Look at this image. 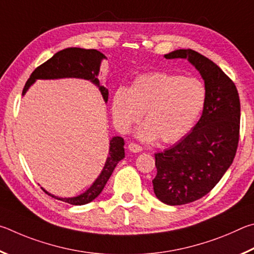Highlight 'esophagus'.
I'll use <instances>...</instances> for the list:
<instances>
[{"label": "esophagus", "instance_id": "34e87169", "mask_svg": "<svg viewBox=\"0 0 254 254\" xmlns=\"http://www.w3.org/2000/svg\"><path fill=\"white\" fill-rule=\"evenodd\" d=\"M128 148H129V150H131L132 153H138V152H141V150H143V147H141L140 145L136 144V143H130L129 146H128Z\"/></svg>", "mask_w": 254, "mask_h": 254}]
</instances>
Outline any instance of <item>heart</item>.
I'll list each match as a JSON object with an SVG mask.
<instances>
[{"label":"heart","instance_id":"obj_1","mask_svg":"<svg viewBox=\"0 0 254 254\" xmlns=\"http://www.w3.org/2000/svg\"><path fill=\"white\" fill-rule=\"evenodd\" d=\"M206 99L207 91L201 80L156 71L137 75L129 89H116L111 114L120 129L127 130L145 111L147 123L138 132L140 138L155 140L161 137L165 143H172L190 131Z\"/></svg>","mask_w":254,"mask_h":254}]
</instances>
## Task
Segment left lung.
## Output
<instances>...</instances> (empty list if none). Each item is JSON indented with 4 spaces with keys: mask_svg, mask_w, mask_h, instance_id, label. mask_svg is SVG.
I'll return each mask as SVG.
<instances>
[{
    "mask_svg": "<svg viewBox=\"0 0 254 254\" xmlns=\"http://www.w3.org/2000/svg\"><path fill=\"white\" fill-rule=\"evenodd\" d=\"M184 58L205 82L207 99L193 130L170 149L155 154L154 193L167 205H183L205 196L219 183L237 154L241 105L232 79L208 58L190 49L165 55Z\"/></svg>",
    "mask_w": 254,
    "mask_h": 254,
    "instance_id": "obj_1",
    "label": "left lung"
}]
</instances>
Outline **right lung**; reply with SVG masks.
I'll list each match as a JSON object with an SVG mask.
<instances>
[{"instance_id": "1", "label": "right lung", "mask_w": 254, "mask_h": 254, "mask_svg": "<svg viewBox=\"0 0 254 254\" xmlns=\"http://www.w3.org/2000/svg\"><path fill=\"white\" fill-rule=\"evenodd\" d=\"M104 58L105 56L100 51L95 50V49L68 48L57 52L55 56L41 65H39L38 68H35L33 72L31 73L30 78L28 79L23 88V91H22V95H24L28 88L35 81V79H58L73 77L91 80V82L96 83L99 87L102 97H104L105 101H107L108 100V90L105 87L99 86V80L97 78V74L99 72L100 62ZM124 144V139L118 136L114 137L110 140L109 156L107 158L104 170H102L99 177H98L95 183L87 192L79 195L77 197L71 198L56 197L46 192V190L44 192L52 197L60 199L62 202L72 204V205H83V204L90 203L101 193L109 177L113 174L116 165L125 157Z\"/></svg>"}]
</instances>
